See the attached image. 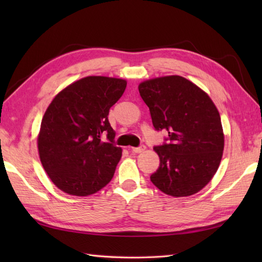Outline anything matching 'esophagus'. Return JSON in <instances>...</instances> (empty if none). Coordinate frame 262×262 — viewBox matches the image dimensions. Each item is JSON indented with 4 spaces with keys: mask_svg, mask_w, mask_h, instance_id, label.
I'll return each instance as SVG.
<instances>
[{
    "mask_svg": "<svg viewBox=\"0 0 262 262\" xmlns=\"http://www.w3.org/2000/svg\"><path fill=\"white\" fill-rule=\"evenodd\" d=\"M146 149L145 146H140V147H130L132 153H142Z\"/></svg>",
    "mask_w": 262,
    "mask_h": 262,
    "instance_id": "obj_1",
    "label": "esophagus"
}]
</instances>
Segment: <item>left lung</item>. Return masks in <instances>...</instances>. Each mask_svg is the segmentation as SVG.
Instances as JSON below:
<instances>
[{"label":"left lung","instance_id":"8db88e82","mask_svg":"<svg viewBox=\"0 0 262 262\" xmlns=\"http://www.w3.org/2000/svg\"><path fill=\"white\" fill-rule=\"evenodd\" d=\"M143 101L157 130L169 134V143L155 146L159 169L153 185L172 197L197 193L213 179L224 151L221 116L213 100L194 83L179 75L141 82Z\"/></svg>","mask_w":262,"mask_h":262}]
</instances>
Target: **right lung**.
<instances>
[{
  "label": "right lung",
  "instance_id": "obj_1",
  "mask_svg": "<svg viewBox=\"0 0 262 262\" xmlns=\"http://www.w3.org/2000/svg\"><path fill=\"white\" fill-rule=\"evenodd\" d=\"M127 81L86 76L58 92L42 117L37 137L40 162L49 179L72 196L98 192L113 179L122 149L114 145L109 109ZM105 134L110 140L102 142Z\"/></svg>",
  "mask_w": 262,
  "mask_h": 262
}]
</instances>
